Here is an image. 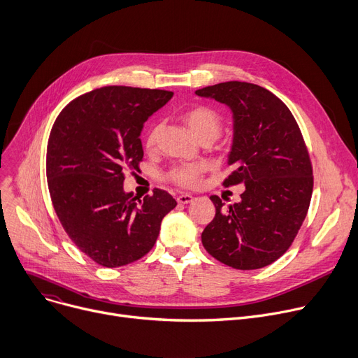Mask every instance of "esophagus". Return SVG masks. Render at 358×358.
I'll return each mask as SVG.
<instances>
[{
    "instance_id": "esophagus-1",
    "label": "esophagus",
    "mask_w": 358,
    "mask_h": 358,
    "mask_svg": "<svg viewBox=\"0 0 358 358\" xmlns=\"http://www.w3.org/2000/svg\"><path fill=\"white\" fill-rule=\"evenodd\" d=\"M193 200H194V197H193L192 194H187V193L180 194V196L177 197V201H178L180 204H188V203H192Z\"/></svg>"
}]
</instances>
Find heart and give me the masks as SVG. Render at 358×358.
Here are the masks:
<instances>
[{"instance_id":"b5f03b06","label":"heart","mask_w":358,"mask_h":358,"mask_svg":"<svg viewBox=\"0 0 358 358\" xmlns=\"http://www.w3.org/2000/svg\"><path fill=\"white\" fill-rule=\"evenodd\" d=\"M182 119L197 139L201 136H211L213 139H216L222 132V127H223L222 116L210 106L197 105V106L189 108L182 113ZM157 134H158V127L154 125L147 136V147L150 148L154 147L157 141ZM201 174H203V165L192 162V164H181L176 166V169H173V171L170 173V178L180 185L193 187L200 181Z\"/></svg>"}]
</instances>
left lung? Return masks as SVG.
<instances>
[{
    "instance_id": "left-lung-1",
    "label": "left lung",
    "mask_w": 358,
    "mask_h": 358,
    "mask_svg": "<svg viewBox=\"0 0 358 358\" xmlns=\"http://www.w3.org/2000/svg\"><path fill=\"white\" fill-rule=\"evenodd\" d=\"M233 115V142L224 185L245 184L239 203L210 200L216 216L201 233L206 250L234 269L271 265L292 245L313 196V166L288 106L268 89L224 82L196 90Z\"/></svg>"
}]
</instances>
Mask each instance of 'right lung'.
I'll list each match as a JSON object with an SVG mask.
<instances>
[{"instance_id": "1", "label": "right lung", "mask_w": 358, "mask_h": 358, "mask_svg": "<svg viewBox=\"0 0 358 358\" xmlns=\"http://www.w3.org/2000/svg\"><path fill=\"white\" fill-rule=\"evenodd\" d=\"M173 92L105 86L71 101L57 116L45 155L49 192L73 243L106 268L147 255L177 201L164 189L139 199L124 189L125 170L144 157L141 132Z\"/></svg>"}]
</instances>
